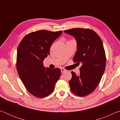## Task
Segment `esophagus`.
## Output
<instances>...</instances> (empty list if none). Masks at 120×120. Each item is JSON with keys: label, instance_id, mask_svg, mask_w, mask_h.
Wrapping results in <instances>:
<instances>
[{"label": "esophagus", "instance_id": "34e87169", "mask_svg": "<svg viewBox=\"0 0 120 120\" xmlns=\"http://www.w3.org/2000/svg\"><path fill=\"white\" fill-rule=\"evenodd\" d=\"M66 71V70L64 69V68H61V71L62 73L65 72V71Z\"/></svg>", "mask_w": 120, "mask_h": 120}]
</instances>
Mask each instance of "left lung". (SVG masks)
<instances>
[{
    "mask_svg": "<svg viewBox=\"0 0 120 120\" xmlns=\"http://www.w3.org/2000/svg\"><path fill=\"white\" fill-rule=\"evenodd\" d=\"M64 32L76 38L77 50L73 61L82 64L78 75L71 72L69 82L70 90L78 96H87L98 86L105 69L106 56L102 41L89 28H72Z\"/></svg>",
    "mask_w": 120,
    "mask_h": 120,
    "instance_id": "1",
    "label": "left lung"
}]
</instances>
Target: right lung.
Returning a JSON list of instances; mask_svg holds the SVG:
<instances>
[{
	"label": "right lung",
	"mask_w": 120,
	"mask_h": 120,
	"mask_svg": "<svg viewBox=\"0 0 120 120\" xmlns=\"http://www.w3.org/2000/svg\"><path fill=\"white\" fill-rule=\"evenodd\" d=\"M62 33L46 30L31 32L24 36L18 46V74L28 92L38 98L51 94L61 76L59 68H45L43 62L50 54L53 42Z\"/></svg>",
	"instance_id": "obj_1"
}]
</instances>
